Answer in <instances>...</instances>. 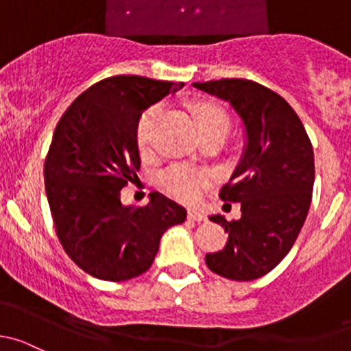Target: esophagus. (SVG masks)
<instances>
[{"mask_svg": "<svg viewBox=\"0 0 351 351\" xmlns=\"http://www.w3.org/2000/svg\"><path fill=\"white\" fill-rule=\"evenodd\" d=\"M187 218H189L191 221H197V223L206 221V215L202 211H197V209H189V211H187Z\"/></svg>", "mask_w": 351, "mask_h": 351, "instance_id": "1", "label": "esophagus"}]
</instances>
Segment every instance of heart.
<instances>
[{
  "mask_svg": "<svg viewBox=\"0 0 351 351\" xmlns=\"http://www.w3.org/2000/svg\"><path fill=\"white\" fill-rule=\"evenodd\" d=\"M160 111L162 108L158 104H154V106L147 108L140 117L138 125H136V143L142 152L150 150L152 133H154L157 118L160 117ZM193 113L202 135L211 132H228L230 118L218 104L206 103V101L196 103ZM209 182H211V174L206 169L193 167L187 164H172L158 174V186L171 196L186 202L199 199L202 191L209 186Z\"/></svg>",
  "mask_w": 351,
  "mask_h": 351,
  "instance_id": "1",
  "label": "heart"
}]
</instances>
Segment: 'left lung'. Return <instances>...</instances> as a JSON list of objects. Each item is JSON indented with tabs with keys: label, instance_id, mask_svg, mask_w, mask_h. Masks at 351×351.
Here are the masks:
<instances>
[{
	"label": "left lung",
	"instance_id": "obj_1",
	"mask_svg": "<svg viewBox=\"0 0 351 351\" xmlns=\"http://www.w3.org/2000/svg\"><path fill=\"white\" fill-rule=\"evenodd\" d=\"M194 88L228 101L247 132L243 157L223 201L240 202L241 218L211 216L228 233L206 265L231 280H255L289 254L308 216L314 184V152L304 125L291 104L250 79L194 82Z\"/></svg>",
	"mask_w": 351,
	"mask_h": 351
}]
</instances>
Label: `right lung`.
<instances>
[{
  "mask_svg": "<svg viewBox=\"0 0 351 351\" xmlns=\"http://www.w3.org/2000/svg\"><path fill=\"white\" fill-rule=\"evenodd\" d=\"M182 86L113 75L81 93L57 123L43 165L47 199L66 254L96 279L121 282L147 272L164 231L186 219V209L157 191L138 208L120 199L140 171L143 110Z\"/></svg>",
  "mask_w": 351,
  "mask_h": 351,
  "instance_id": "right-lung-1",
  "label": "right lung"
}]
</instances>
